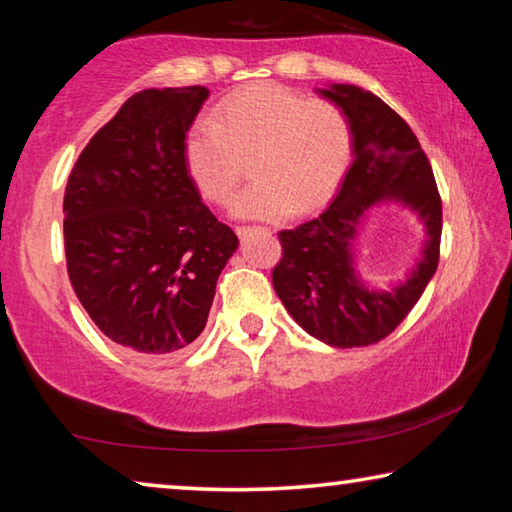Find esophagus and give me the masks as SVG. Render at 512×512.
Wrapping results in <instances>:
<instances>
[{"label": "esophagus", "mask_w": 512, "mask_h": 512, "mask_svg": "<svg viewBox=\"0 0 512 512\" xmlns=\"http://www.w3.org/2000/svg\"><path fill=\"white\" fill-rule=\"evenodd\" d=\"M255 228H250V225H239V228H237V235L239 237H246L248 235V232H253Z\"/></svg>", "instance_id": "esophagus-1"}]
</instances>
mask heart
Segmentation results:
<instances>
[{"instance_id":"obj_1","label":"heart","mask_w":512,"mask_h":512,"mask_svg":"<svg viewBox=\"0 0 512 512\" xmlns=\"http://www.w3.org/2000/svg\"><path fill=\"white\" fill-rule=\"evenodd\" d=\"M352 158L343 110L275 83L250 85L225 99L210 121L185 137V167L207 201L225 205L250 160L255 183L232 205L239 219H282L329 201Z\"/></svg>"}]
</instances>
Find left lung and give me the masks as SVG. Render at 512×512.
<instances>
[{
	"label": "left lung",
	"instance_id": "1",
	"mask_svg": "<svg viewBox=\"0 0 512 512\" xmlns=\"http://www.w3.org/2000/svg\"><path fill=\"white\" fill-rule=\"evenodd\" d=\"M316 92L343 110L354 160L318 219L280 232L282 259L273 268V289L314 339L341 350L363 348L402 323L436 273L443 203L418 137L393 108L348 83ZM381 202L406 206L425 228L421 257L404 281L386 290L360 275L353 248L371 207Z\"/></svg>",
	"mask_w": 512,
	"mask_h": 512
}]
</instances>
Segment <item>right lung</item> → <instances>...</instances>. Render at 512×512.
Returning <instances> with one entry per match:
<instances>
[{
    "mask_svg": "<svg viewBox=\"0 0 512 512\" xmlns=\"http://www.w3.org/2000/svg\"><path fill=\"white\" fill-rule=\"evenodd\" d=\"M207 97L203 85L133 94L67 180L69 282L94 325L144 359L176 357L201 336L239 248L185 167V137Z\"/></svg>",
    "mask_w": 512,
    "mask_h": 512,
    "instance_id": "obj_1",
    "label": "right lung"
}]
</instances>
